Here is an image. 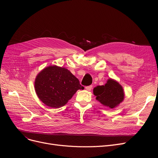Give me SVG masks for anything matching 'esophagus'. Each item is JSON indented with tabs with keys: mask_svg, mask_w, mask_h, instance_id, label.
I'll list each match as a JSON object with an SVG mask.
<instances>
[{
	"mask_svg": "<svg viewBox=\"0 0 158 158\" xmlns=\"http://www.w3.org/2000/svg\"><path fill=\"white\" fill-rule=\"evenodd\" d=\"M85 89H86V90L88 91H91V89H92V85H88V86L85 87Z\"/></svg>",
	"mask_w": 158,
	"mask_h": 158,
	"instance_id": "obj_1",
	"label": "esophagus"
}]
</instances>
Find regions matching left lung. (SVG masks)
Here are the masks:
<instances>
[{
    "mask_svg": "<svg viewBox=\"0 0 158 158\" xmlns=\"http://www.w3.org/2000/svg\"><path fill=\"white\" fill-rule=\"evenodd\" d=\"M94 94L98 101L111 109L118 106L123 101L125 96L121 85L111 78L104 85H98L94 88Z\"/></svg>",
    "mask_w": 158,
    "mask_h": 158,
    "instance_id": "8db88e82",
    "label": "left lung"
}]
</instances>
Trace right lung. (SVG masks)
Instances as JSON below:
<instances>
[{"mask_svg": "<svg viewBox=\"0 0 158 158\" xmlns=\"http://www.w3.org/2000/svg\"><path fill=\"white\" fill-rule=\"evenodd\" d=\"M84 88L78 79L69 70L55 65L45 68L37 74L35 80L38 98L52 108L64 106L76 91Z\"/></svg>", "mask_w": 158, "mask_h": 158, "instance_id": "obj_1", "label": "right lung"}]
</instances>
